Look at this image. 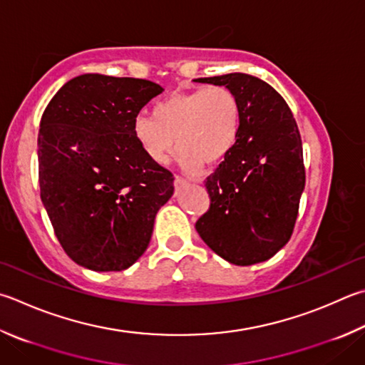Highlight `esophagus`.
Listing matches in <instances>:
<instances>
[{"label": "esophagus", "instance_id": "1", "mask_svg": "<svg viewBox=\"0 0 365 365\" xmlns=\"http://www.w3.org/2000/svg\"><path fill=\"white\" fill-rule=\"evenodd\" d=\"M187 185H188V180H187V178L178 177V175L174 178V187H175L177 190H180V188H183V187H187Z\"/></svg>", "mask_w": 365, "mask_h": 365}]
</instances>
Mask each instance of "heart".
Listing matches in <instances>:
<instances>
[{
    "mask_svg": "<svg viewBox=\"0 0 365 365\" xmlns=\"http://www.w3.org/2000/svg\"><path fill=\"white\" fill-rule=\"evenodd\" d=\"M240 128L241 103L235 91L209 86L158 101L151 116L135 119L134 135L150 161L164 164L178 147L183 164L197 168L201 163L212 165L225 160Z\"/></svg>",
    "mask_w": 365,
    "mask_h": 365,
    "instance_id": "1",
    "label": "heart"
}]
</instances>
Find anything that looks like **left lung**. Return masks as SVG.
Returning <instances> with one entry per match:
<instances>
[{"label":"left lung","mask_w":365,"mask_h":365,"mask_svg":"<svg viewBox=\"0 0 365 365\" xmlns=\"http://www.w3.org/2000/svg\"><path fill=\"white\" fill-rule=\"evenodd\" d=\"M196 81L228 86L241 103L240 135L205 178L210 205L196 231L237 267L264 262L294 233L307 178L300 130L286 101L262 79L228 73Z\"/></svg>","instance_id":"left-lung-1"}]
</instances>
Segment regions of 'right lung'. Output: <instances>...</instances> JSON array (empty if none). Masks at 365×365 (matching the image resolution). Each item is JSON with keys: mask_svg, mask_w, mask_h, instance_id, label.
Wrapping results in <instances>:
<instances>
[{"mask_svg": "<svg viewBox=\"0 0 365 365\" xmlns=\"http://www.w3.org/2000/svg\"><path fill=\"white\" fill-rule=\"evenodd\" d=\"M164 89L148 79L88 73L51 98L38 132L41 201L73 262L123 271L147 250L174 175L134 135L140 110Z\"/></svg>", "mask_w": 365, "mask_h": 365, "instance_id": "add662e5", "label": "right lung"}]
</instances>
